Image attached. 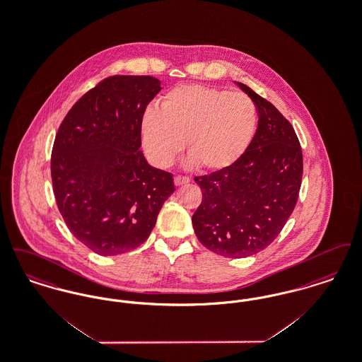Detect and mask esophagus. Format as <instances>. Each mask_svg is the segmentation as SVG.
Here are the masks:
<instances>
[{
    "mask_svg": "<svg viewBox=\"0 0 362 362\" xmlns=\"http://www.w3.org/2000/svg\"><path fill=\"white\" fill-rule=\"evenodd\" d=\"M173 182H175V186H183V185H187V183H189V176L177 175V176H175Z\"/></svg>",
    "mask_w": 362,
    "mask_h": 362,
    "instance_id": "esophagus-1",
    "label": "esophagus"
}]
</instances>
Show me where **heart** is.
Segmentation results:
<instances>
[{"mask_svg":"<svg viewBox=\"0 0 362 362\" xmlns=\"http://www.w3.org/2000/svg\"><path fill=\"white\" fill-rule=\"evenodd\" d=\"M258 122L254 102L214 86H176L141 121L142 146L160 168L170 167L186 144L189 161L206 171L233 165L248 148Z\"/></svg>","mask_w":362,"mask_h":362,"instance_id":"b5f03b06","label":"heart"}]
</instances>
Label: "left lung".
Wrapping results in <instances>:
<instances>
[{
	"label": "left lung",
	"mask_w": 362,
	"mask_h": 362,
	"mask_svg": "<svg viewBox=\"0 0 362 362\" xmlns=\"http://www.w3.org/2000/svg\"><path fill=\"white\" fill-rule=\"evenodd\" d=\"M258 111V129L230 167L195 176L202 202L192 226L202 245L226 258H245L276 240L297 204L303 152L289 121L239 83Z\"/></svg>",
	"instance_id": "obj_1"
}]
</instances>
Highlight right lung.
<instances>
[{"instance_id": "obj_1", "label": "right lung", "mask_w": 362, "mask_h": 362, "mask_svg": "<svg viewBox=\"0 0 362 362\" xmlns=\"http://www.w3.org/2000/svg\"><path fill=\"white\" fill-rule=\"evenodd\" d=\"M160 89L152 76L107 77L74 103L55 136L57 206L73 236L99 255L139 247L175 191L173 175L139 151L141 121Z\"/></svg>"}]
</instances>
